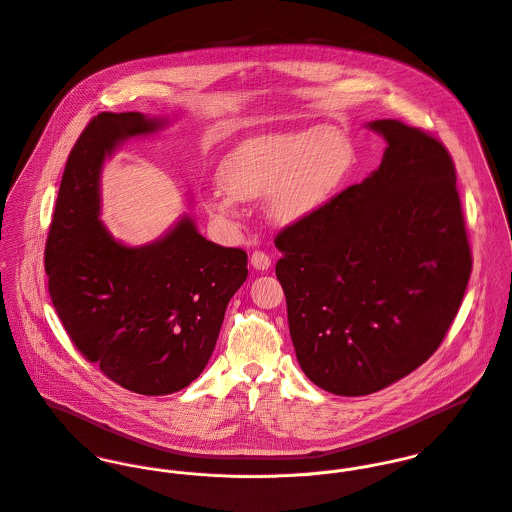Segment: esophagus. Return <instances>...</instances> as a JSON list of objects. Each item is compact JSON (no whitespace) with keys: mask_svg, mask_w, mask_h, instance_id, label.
<instances>
[{"mask_svg":"<svg viewBox=\"0 0 512 512\" xmlns=\"http://www.w3.org/2000/svg\"><path fill=\"white\" fill-rule=\"evenodd\" d=\"M250 264L256 268V270H268L270 266H272V258L266 254V252H262V250H254L252 252V256H250Z\"/></svg>","mask_w":512,"mask_h":512,"instance_id":"obj_1","label":"esophagus"}]
</instances>
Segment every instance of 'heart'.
Here are the masks:
<instances>
[{"mask_svg": "<svg viewBox=\"0 0 512 512\" xmlns=\"http://www.w3.org/2000/svg\"><path fill=\"white\" fill-rule=\"evenodd\" d=\"M353 161V147L335 128H305L256 136L234 147L220 163L224 193L209 211L234 219L236 201L266 195V211L276 222H297L329 203Z\"/></svg>", "mask_w": 512, "mask_h": 512, "instance_id": "1", "label": "heart"}]
</instances>
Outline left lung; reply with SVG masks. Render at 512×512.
Instances as JSON below:
<instances>
[{
  "label": "left lung",
  "mask_w": 512,
  "mask_h": 512,
  "mask_svg": "<svg viewBox=\"0 0 512 512\" xmlns=\"http://www.w3.org/2000/svg\"><path fill=\"white\" fill-rule=\"evenodd\" d=\"M370 130L388 147L363 183L276 236L295 357L339 396H365L438 351L473 258L447 147L400 120Z\"/></svg>",
  "instance_id": "8db88e82"
}]
</instances>
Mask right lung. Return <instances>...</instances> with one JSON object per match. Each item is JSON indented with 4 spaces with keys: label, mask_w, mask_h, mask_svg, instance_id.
<instances>
[{
    "label": "right lung",
    "mask_w": 512,
    "mask_h": 512,
    "mask_svg": "<svg viewBox=\"0 0 512 512\" xmlns=\"http://www.w3.org/2000/svg\"><path fill=\"white\" fill-rule=\"evenodd\" d=\"M163 122L102 112L78 136L45 244L49 295L88 363L144 396L189 386L209 363L226 305L248 276L242 248L201 236L189 217L130 248L98 220L100 167L122 140Z\"/></svg>",
    "instance_id": "1"
}]
</instances>
